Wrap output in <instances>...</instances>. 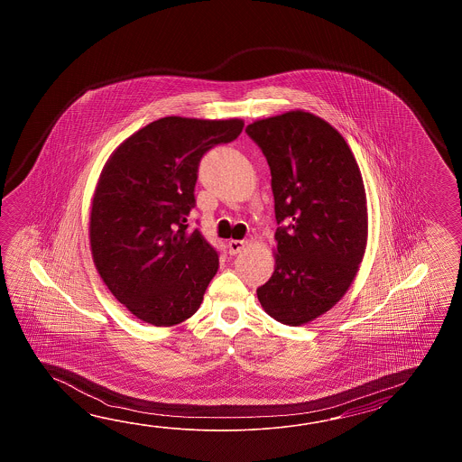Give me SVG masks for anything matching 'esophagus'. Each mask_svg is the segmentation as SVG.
Here are the masks:
<instances>
[{
  "label": "esophagus",
  "instance_id": "esophagus-1",
  "mask_svg": "<svg viewBox=\"0 0 462 462\" xmlns=\"http://www.w3.org/2000/svg\"><path fill=\"white\" fill-rule=\"evenodd\" d=\"M245 247H247V241H237V239H231L229 243H227V251H229V254H239V253H243Z\"/></svg>",
  "mask_w": 462,
  "mask_h": 462
}]
</instances>
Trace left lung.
I'll return each instance as SVG.
<instances>
[{
	"mask_svg": "<svg viewBox=\"0 0 462 462\" xmlns=\"http://www.w3.org/2000/svg\"><path fill=\"white\" fill-rule=\"evenodd\" d=\"M245 134L271 168L279 225L274 274L257 299L277 322L304 325L344 297L364 259L362 173L345 138L310 112L255 120Z\"/></svg>",
	"mask_w": 462,
	"mask_h": 462,
	"instance_id": "left-lung-1",
	"label": "left lung"
}]
</instances>
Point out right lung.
I'll list each match as a JSON object with an SVG mask.
<instances>
[{
	"mask_svg": "<svg viewBox=\"0 0 462 462\" xmlns=\"http://www.w3.org/2000/svg\"><path fill=\"white\" fill-rule=\"evenodd\" d=\"M243 127L239 118H158L120 143L102 170L90 209L92 259L140 320L177 325L203 302L219 261L199 229L188 231L198 167Z\"/></svg>",
	"mask_w": 462,
	"mask_h": 462,
	"instance_id": "add662e5",
	"label": "right lung"
}]
</instances>
